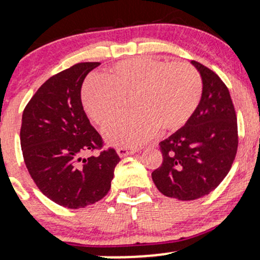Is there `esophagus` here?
<instances>
[{
	"label": "esophagus",
	"mask_w": 260,
	"mask_h": 260,
	"mask_svg": "<svg viewBox=\"0 0 260 260\" xmlns=\"http://www.w3.org/2000/svg\"><path fill=\"white\" fill-rule=\"evenodd\" d=\"M116 151H117V154L120 155L121 157H123V156H127V155L134 154L137 151V149L127 148V147H118L117 149H116Z\"/></svg>",
	"instance_id": "esophagus-1"
}]
</instances>
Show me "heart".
Instances as JSON below:
<instances>
[{
    "instance_id": "heart-1",
    "label": "heart",
    "mask_w": 260,
    "mask_h": 260,
    "mask_svg": "<svg viewBox=\"0 0 260 260\" xmlns=\"http://www.w3.org/2000/svg\"><path fill=\"white\" fill-rule=\"evenodd\" d=\"M203 96L201 73L186 62L168 63L136 57L116 63L101 79L85 83L82 101L99 126L120 115L126 99L133 112L122 116L104 131L110 143L136 147L161 132H176L189 122Z\"/></svg>"
}]
</instances>
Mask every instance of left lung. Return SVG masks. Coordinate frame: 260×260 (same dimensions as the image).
I'll return each mask as SVG.
<instances>
[{"label": "left lung", "instance_id": "1", "mask_svg": "<svg viewBox=\"0 0 260 260\" xmlns=\"http://www.w3.org/2000/svg\"><path fill=\"white\" fill-rule=\"evenodd\" d=\"M203 96L189 122L159 143L162 164L151 177L164 196L194 201L213 192L229 174L238 147L237 117L228 86L215 72L192 61Z\"/></svg>", "mask_w": 260, "mask_h": 260}]
</instances>
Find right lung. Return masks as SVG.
I'll return each instance as SVG.
<instances>
[{
	"label": "right lung",
	"mask_w": 260,
	"mask_h": 260,
	"mask_svg": "<svg viewBox=\"0 0 260 260\" xmlns=\"http://www.w3.org/2000/svg\"><path fill=\"white\" fill-rule=\"evenodd\" d=\"M99 62H80L44 83L26 104L20 147L37 187L64 208L79 209L99 202L111 187L120 156L90 124L83 109V82ZM99 155L84 158L89 151Z\"/></svg>",
	"instance_id": "add662e5"
}]
</instances>
